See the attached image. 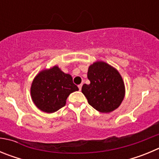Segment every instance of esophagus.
<instances>
[{
  "instance_id": "1",
  "label": "esophagus",
  "mask_w": 159,
  "mask_h": 159,
  "mask_svg": "<svg viewBox=\"0 0 159 159\" xmlns=\"http://www.w3.org/2000/svg\"><path fill=\"white\" fill-rule=\"evenodd\" d=\"M82 86H83V84H80V85H78V88H79V89H80V91L81 88H82Z\"/></svg>"
}]
</instances>
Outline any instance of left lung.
I'll return each instance as SVG.
<instances>
[{
	"mask_svg": "<svg viewBox=\"0 0 159 159\" xmlns=\"http://www.w3.org/2000/svg\"><path fill=\"white\" fill-rule=\"evenodd\" d=\"M90 84H84L82 92L92 107L102 113H109L119 107L124 99L125 86L119 71L102 61L88 67Z\"/></svg>",
	"mask_w": 159,
	"mask_h": 159,
	"instance_id": "left-lung-1",
	"label": "left lung"
}]
</instances>
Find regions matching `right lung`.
I'll return each mask as SVG.
<instances>
[{
	"label": "right lung",
	"mask_w": 159,
	"mask_h": 159,
	"mask_svg": "<svg viewBox=\"0 0 159 159\" xmlns=\"http://www.w3.org/2000/svg\"><path fill=\"white\" fill-rule=\"evenodd\" d=\"M78 90L71 75L54 66L36 75L31 86V97L40 111L53 113L65 106L68 95Z\"/></svg>",
	"instance_id": "obj_1"
}]
</instances>
